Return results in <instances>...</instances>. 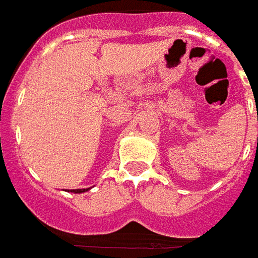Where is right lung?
Segmentation results:
<instances>
[{
	"mask_svg": "<svg viewBox=\"0 0 258 258\" xmlns=\"http://www.w3.org/2000/svg\"><path fill=\"white\" fill-rule=\"evenodd\" d=\"M90 188H85V189H72L70 192H74V194H82V192H86V190H89Z\"/></svg>",
	"mask_w": 258,
	"mask_h": 258,
	"instance_id": "1",
	"label": "right lung"
}]
</instances>
